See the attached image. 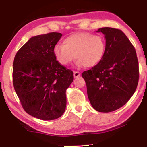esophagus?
<instances>
[{"mask_svg":"<svg viewBox=\"0 0 147 147\" xmlns=\"http://www.w3.org/2000/svg\"><path fill=\"white\" fill-rule=\"evenodd\" d=\"M80 72H77V71H75L74 72V77H79V76H80Z\"/></svg>","mask_w":147,"mask_h":147,"instance_id":"34e87169","label":"esophagus"}]
</instances>
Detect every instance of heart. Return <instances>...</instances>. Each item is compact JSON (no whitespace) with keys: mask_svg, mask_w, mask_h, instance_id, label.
I'll use <instances>...</instances> for the list:
<instances>
[{"mask_svg":"<svg viewBox=\"0 0 147 147\" xmlns=\"http://www.w3.org/2000/svg\"><path fill=\"white\" fill-rule=\"evenodd\" d=\"M106 50L105 38L89 32L73 34L65 38L63 45H57L53 53L61 65L66 66L75 59L78 65L93 67L102 59Z\"/></svg>","mask_w":147,"mask_h":147,"instance_id":"heart-1","label":"heart"}]
</instances>
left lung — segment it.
Returning <instances> with one entry per match:
<instances>
[{
  "instance_id": "8db88e82",
  "label": "left lung",
  "mask_w": 147,
  "mask_h": 147,
  "mask_svg": "<svg viewBox=\"0 0 147 147\" xmlns=\"http://www.w3.org/2000/svg\"><path fill=\"white\" fill-rule=\"evenodd\" d=\"M100 32L105 35L104 55L82 77L93 109L109 113L122 107L133 96L139 80V65L136 49L122 30L102 28Z\"/></svg>"
}]
</instances>
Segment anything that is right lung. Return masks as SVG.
I'll return each mask as SVG.
<instances>
[{"label":"right lung","instance_id":"add662e5","mask_svg":"<svg viewBox=\"0 0 147 147\" xmlns=\"http://www.w3.org/2000/svg\"><path fill=\"white\" fill-rule=\"evenodd\" d=\"M62 34L31 38L18 50L13 63V84L25 112L42 120L60 117L66 106L67 88L73 72L57 61L54 48Z\"/></svg>","mask_w":147,"mask_h":147}]
</instances>
